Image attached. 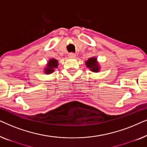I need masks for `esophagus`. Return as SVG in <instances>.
<instances>
[{
  "mask_svg": "<svg viewBox=\"0 0 147 147\" xmlns=\"http://www.w3.org/2000/svg\"><path fill=\"white\" fill-rule=\"evenodd\" d=\"M68 56H69V58H75L76 57V55L74 53H69V55H68Z\"/></svg>",
  "mask_w": 147,
  "mask_h": 147,
  "instance_id": "esophagus-1",
  "label": "esophagus"
}]
</instances>
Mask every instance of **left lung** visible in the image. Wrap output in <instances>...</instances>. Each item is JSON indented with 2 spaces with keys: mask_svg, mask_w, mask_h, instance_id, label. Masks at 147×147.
I'll list each match as a JSON object with an SVG mask.
<instances>
[{
  "mask_svg": "<svg viewBox=\"0 0 147 147\" xmlns=\"http://www.w3.org/2000/svg\"><path fill=\"white\" fill-rule=\"evenodd\" d=\"M86 65L90 69H91L92 71L94 72H98L99 71V65L96 61V58H90L86 62Z\"/></svg>",
  "mask_w": 147,
  "mask_h": 147,
  "instance_id": "obj_1",
  "label": "left lung"
}]
</instances>
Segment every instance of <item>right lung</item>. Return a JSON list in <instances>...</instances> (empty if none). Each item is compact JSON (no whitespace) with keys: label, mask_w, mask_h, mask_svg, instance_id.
<instances>
[{"label":"right lung","mask_w":147,"mask_h":147,"mask_svg":"<svg viewBox=\"0 0 147 147\" xmlns=\"http://www.w3.org/2000/svg\"><path fill=\"white\" fill-rule=\"evenodd\" d=\"M58 65V62L56 59H50L48 62L47 67L45 68V72L46 74H51L52 72L54 71V69L57 68Z\"/></svg>","instance_id":"1"}]
</instances>
